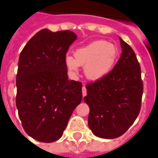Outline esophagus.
Segmentation results:
<instances>
[{
    "label": "esophagus",
    "mask_w": 158,
    "mask_h": 158,
    "mask_svg": "<svg viewBox=\"0 0 158 158\" xmlns=\"http://www.w3.org/2000/svg\"><path fill=\"white\" fill-rule=\"evenodd\" d=\"M82 93H83V96H85L87 94V89L85 87V85H84L82 88Z\"/></svg>",
    "instance_id": "esophagus-1"
}]
</instances>
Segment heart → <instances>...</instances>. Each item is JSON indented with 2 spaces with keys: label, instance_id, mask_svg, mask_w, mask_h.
Listing matches in <instances>:
<instances>
[{
  "label": "heart",
  "instance_id": "b5f03b06",
  "mask_svg": "<svg viewBox=\"0 0 158 158\" xmlns=\"http://www.w3.org/2000/svg\"><path fill=\"white\" fill-rule=\"evenodd\" d=\"M118 54V48L113 43L104 40L94 41L76 50L74 58L67 56L65 64L73 73L78 72L79 66H85L86 77L91 80H98L110 73Z\"/></svg>",
  "mask_w": 158,
  "mask_h": 158
}]
</instances>
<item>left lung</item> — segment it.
<instances>
[{"mask_svg":"<svg viewBox=\"0 0 158 158\" xmlns=\"http://www.w3.org/2000/svg\"><path fill=\"white\" fill-rule=\"evenodd\" d=\"M122 52L114 69L86 85L84 98L89 107L88 124L98 137H119L138 116L143 94L139 62L131 47L121 38Z\"/></svg>","mask_w":158,"mask_h":158,"instance_id":"obj_1","label":"left lung"}]
</instances>
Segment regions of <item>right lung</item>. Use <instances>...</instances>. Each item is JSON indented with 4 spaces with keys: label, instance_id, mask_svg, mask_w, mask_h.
Listing matches in <instances>:
<instances>
[{
    "label": "right lung",
    "instance_id": "obj_1",
    "mask_svg": "<svg viewBox=\"0 0 158 158\" xmlns=\"http://www.w3.org/2000/svg\"><path fill=\"white\" fill-rule=\"evenodd\" d=\"M76 38L69 30L43 29L21 52L16 105L23 129L37 141L48 143L60 138L82 100V83L68 79L65 64Z\"/></svg>",
    "mask_w": 158,
    "mask_h": 158
}]
</instances>
